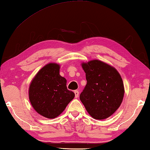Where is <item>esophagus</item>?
<instances>
[{"label": "esophagus", "mask_w": 150, "mask_h": 150, "mask_svg": "<svg viewBox=\"0 0 150 150\" xmlns=\"http://www.w3.org/2000/svg\"><path fill=\"white\" fill-rule=\"evenodd\" d=\"M74 93H75V98H77L79 96V91L76 90V91H74Z\"/></svg>", "instance_id": "34e87169"}]
</instances>
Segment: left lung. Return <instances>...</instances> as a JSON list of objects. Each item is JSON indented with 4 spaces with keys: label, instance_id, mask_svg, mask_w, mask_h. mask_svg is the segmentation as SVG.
<instances>
[{
    "label": "left lung",
    "instance_id": "8db88e82",
    "mask_svg": "<svg viewBox=\"0 0 150 150\" xmlns=\"http://www.w3.org/2000/svg\"><path fill=\"white\" fill-rule=\"evenodd\" d=\"M81 67L87 83L80 95L81 101L96 120L110 117L123 100L124 87L120 73L112 66L98 59L83 62Z\"/></svg>",
    "mask_w": 150,
    "mask_h": 150
}]
</instances>
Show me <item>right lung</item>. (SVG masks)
<instances>
[{
  "instance_id": "right-lung-1",
  "label": "right lung",
  "mask_w": 150,
  "mask_h": 150,
  "mask_svg": "<svg viewBox=\"0 0 150 150\" xmlns=\"http://www.w3.org/2000/svg\"><path fill=\"white\" fill-rule=\"evenodd\" d=\"M60 65L50 63L44 66L30 83L28 96L32 107L39 115L57 117L75 97L67 88V80L59 75Z\"/></svg>"
}]
</instances>
